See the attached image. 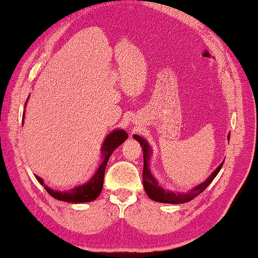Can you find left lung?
Segmentation results:
<instances>
[{"mask_svg":"<svg viewBox=\"0 0 258 258\" xmlns=\"http://www.w3.org/2000/svg\"><path fill=\"white\" fill-rule=\"evenodd\" d=\"M134 138L136 140H138L140 146L143 148V153H144V169H143V181H144V187L145 191L147 193V196L152 199L154 201L157 202H163V203H171V205H177V203H185L191 201L193 198H196L199 194H201L205 189L208 187L209 184H210L213 178L217 176V174L220 172V169L222 167L223 163L219 165V167H217V169L213 172L210 177L207 178L206 182L201 183L200 185H198L197 187H194L191 191L187 193H174L171 191H165L164 188L160 187L158 185V183L156 179L154 178L149 171L148 167V162H149V156H150V149L149 146L146 142L145 139L142 137H139L137 135H134ZM228 138H230V135L228 136Z\"/></svg>","mask_w":258,"mask_h":258,"instance_id":"left-lung-1","label":"left lung"}]
</instances>
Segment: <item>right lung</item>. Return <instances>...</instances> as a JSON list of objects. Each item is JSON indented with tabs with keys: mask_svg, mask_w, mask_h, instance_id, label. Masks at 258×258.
Instances as JSON below:
<instances>
[{
	"mask_svg": "<svg viewBox=\"0 0 258 258\" xmlns=\"http://www.w3.org/2000/svg\"><path fill=\"white\" fill-rule=\"evenodd\" d=\"M22 118H24V114ZM127 138H128V134L121 129L114 130L110 135H108V137L105 138L103 143V147H102L103 159H102V163L100 165L99 169L94 174V176L90 179L89 183L73 188L69 192L55 191V189H51L49 187L45 186L46 191L49 193L52 198L64 202L81 203V202H90V201L95 200V199L99 197V194L101 193L102 187H103L105 167H106V164H108V160L111 156V154H112L113 150L116 147H119V146ZM36 178L40 182V184L43 185L42 178H40L39 176H36Z\"/></svg>",
	"mask_w": 258,
	"mask_h": 258,
	"instance_id": "add662e5",
	"label": "right lung"
}]
</instances>
